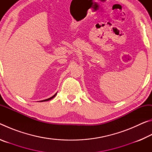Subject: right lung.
I'll return each instance as SVG.
<instances>
[{"mask_svg": "<svg viewBox=\"0 0 152 152\" xmlns=\"http://www.w3.org/2000/svg\"><path fill=\"white\" fill-rule=\"evenodd\" d=\"M56 94L57 93H56L54 95H53V96H51V97H50V98H49V99H45V100H43V101H40V102H43V101H50V100H51V99H52L53 98H54L55 96H56Z\"/></svg>", "mask_w": 152, "mask_h": 152, "instance_id": "obj_1", "label": "right lung"}]
</instances>
